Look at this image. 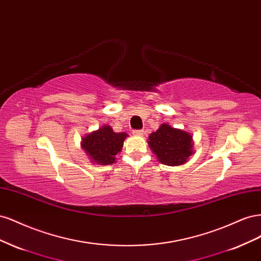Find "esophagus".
Wrapping results in <instances>:
<instances>
[{"mask_svg":"<svg viewBox=\"0 0 261 261\" xmlns=\"http://www.w3.org/2000/svg\"><path fill=\"white\" fill-rule=\"evenodd\" d=\"M143 134H144V130H141V129L133 132V135H135V136H141V135H143Z\"/></svg>","mask_w":261,"mask_h":261,"instance_id":"34e87169","label":"esophagus"}]
</instances>
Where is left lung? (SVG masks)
<instances>
[{"label":"left lung","instance_id":"8db88e82","mask_svg":"<svg viewBox=\"0 0 261 261\" xmlns=\"http://www.w3.org/2000/svg\"><path fill=\"white\" fill-rule=\"evenodd\" d=\"M148 146L156 159L164 165L176 167L188 161L195 153L193 136L188 132L163 123L148 138Z\"/></svg>","mask_w":261,"mask_h":261}]
</instances>
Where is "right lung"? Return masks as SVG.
I'll return each instance as SVG.
<instances>
[{"instance_id":"obj_1","label":"right lung","mask_w":261,"mask_h":261,"mask_svg":"<svg viewBox=\"0 0 261 261\" xmlns=\"http://www.w3.org/2000/svg\"><path fill=\"white\" fill-rule=\"evenodd\" d=\"M126 137V133H115L110 125H103L84 136L81 146L92 163L109 165L115 162V155L121 152Z\"/></svg>"}]
</instances>
